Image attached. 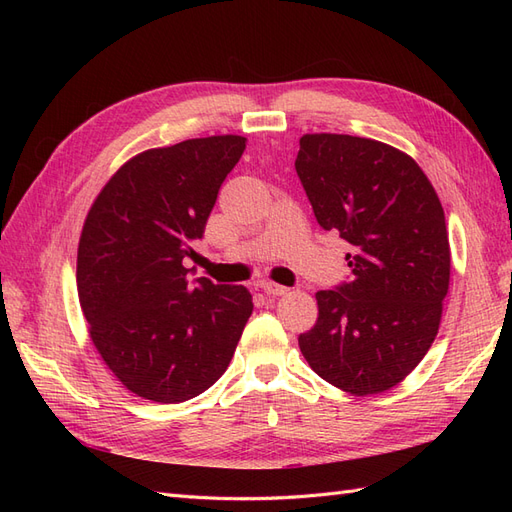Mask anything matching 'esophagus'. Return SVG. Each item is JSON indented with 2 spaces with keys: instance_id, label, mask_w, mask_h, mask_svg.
Returning a JSON list of instances; mask_svg holds the SVG:
<instances>
[{
  "instance_id": "esophagus-1",
  "label": "esophagus",
  "mask_w": 512,
  "mask_h": 512,
  "mask_svg": "<svg viewBox=\"0 0 512 512\" xmlns=\"http://www.w3.org/2000/svg\"><path fill=\"white\" fill-rule=\"evenodd\" d=\"M260 288L265 290L267 294H271V297H282V294H288L286 286H280V284H275V282H262Z\"/></svg>"
}]
</instances>
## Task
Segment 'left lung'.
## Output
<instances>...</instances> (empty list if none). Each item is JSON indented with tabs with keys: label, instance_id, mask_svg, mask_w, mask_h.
Here are the masks:
<instances>
[{
	"label": "left lung",
	"instance_id": "obj_1",
	"mask_svg": "<svg viewBox=\"0 0 512 512\" xmlns=\"http://www.w3.org/2000/svg\"><path fill=\"white\" fill-rule=\"evenodd\" d=\"M294 168L318 224L350 243V280L316 292L299 335L316 374L352 395L393 389L438 335L451 280L440 198L408 153L350 134H305Z\"/></svg>",
	"mask_w": 512,
	"mask_h": 512
}]
</instances>
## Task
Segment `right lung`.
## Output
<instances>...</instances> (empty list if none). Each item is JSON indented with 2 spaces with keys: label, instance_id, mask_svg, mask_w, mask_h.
I'll return each instance as SVG.
<instances>
[{
  "label": "right lung",
  "instance_id": "right-lung-1",
  "mask_svg": "<svg viewBox=\"0 0 512 512\" xmlns=\"http://www.w3.org/2000/svg\"><path fill=\"white\" fill-rule=\"evenodd\" d=\"M245 138H190L123 164L91 205L76 288L89 337L134 395L179 404L215 384L252 316L245 286L192 282L183 258L203 239Z\"/></svg>",
  "mask_w": 512,
  "mask_h": 512
}]
</instances>
